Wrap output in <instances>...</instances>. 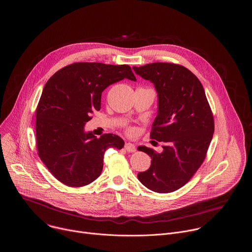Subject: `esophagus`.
I'll return each instance as SVG.
<instances>
[{"label": "esophagus", "instance_id": "34e87169", "mask_svg": "<svg viewBox=\"0 0 252 252\" xmlns=\"http://www.w3.org/2000/svg\"><path fill=\"white\" fill-rule=\"evenodd\" d=\"M124 147H125V149H126L128 152H135V151H136L135 145L133 144H131V143H126L125 145H124Z\"/></svg>", "mask_w": 252, "mask_h": 252}]
</instances>
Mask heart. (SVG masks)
Instances as JSON below:
<instances>
[{
    "label": "heart",
    "mask_w": 252,
    "mask_h": 252,
    "mask_svg": "<svg viewBox=\"0 0 252 252\" xmlns=\"http://www.w3.org/2000/svg\"><path fill=\"white\" fill-rule=\"evenodd\" d=\"M127 131H128V133H131V132L133 131V129H132V128H129Z\"/></svg>",
    "instance_id": "b5f03b06"
}]
</instances>
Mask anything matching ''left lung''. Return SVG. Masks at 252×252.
Wrapping results in <instances>:
<instances>
[{
    "instance_id": "1",
    "label": "left lung",
    "mask_w": 252,
    "mask_h": 252,
    "mask_svg": "<svg viewBox=\"0 0 252 252\" xmlns=\"http://www.w3.org/2000/svg\"><path fill=\"white\" fill-rule=\"evenodd\" d=\"M133 69L151 81L158 93V114L150 138L163 143L161 153L138 147L152 159L138 179L154 192H174L203 164L215 132L214 115L202 83L185 67L156 62Z\"/></svg>"
}]
</instances>
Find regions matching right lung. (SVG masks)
I'll return each mask as SVG.
<instances>
[{
    "label": "right lung",
    "mask_w": 252,
    "mask_h": 252,
    "mask_svg": "<svg viewBox=\"0 0 252 252\" xmlns=\"http://www.w3.org/2000/svg\"><path fill=\"white\" fill-rule=\"evenodd\" d=\"M124 78L136 81L128 65L80 62L55 72L45 83L36 107L37 154L55 179L71 187L97 180L109 147L124 141L112 134L96 138L84 126L100 110L102 92Z\"/></svg>",
    "instance_id": "add662e5"
}]
</instances>
